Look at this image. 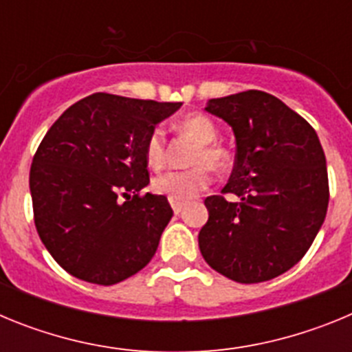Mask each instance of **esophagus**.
I'll return each instance as SVG.
<instances>
[{"mask_svg":"<svg viewBox=\"0 0 352 352\" xmlns=\"http://www.w3.org/2000/svg\"><path fill=\"white\" fill-rule=\"evenodd\" d=\"M170 206H173V211L176 214L182 213V210L185 208V203H182V201H170Z\"/></svg>","mask_w":352,"mask_h":352,"instance_id":"1","label":"esophagus"}]
</instances>
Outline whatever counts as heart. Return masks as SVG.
Listing matches in <instances>:
<instances>
[{"mask_svg":"<svg viewBox=\"0 0 352 352\" xmlns=\"http://www.w3.org/2000/svg\"><path fill=\"white\" fill-rule=\"evenodd\" d=\"M178 132L185 133L197 142L190 162L197 166L183 170H167L153 179L155 194L166 195L170 201H188L204 190L211 182L210 165L213 169H222L227 162L226 149L214 144L219 130L213 121L204 114H188L176 123ZM144 157L151 169H160L166 162V135L164 130L155 129L149 132L144 144Z\"/></svg>","mask_w":352,"mask_h":352,"instance_id":"1","label":"heart"}]
</instances>
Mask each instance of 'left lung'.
Returning <instances> with one entry per match:
<instances>
[{
  "instance_id": "left-lung-1",
  "label": "left lung",
  "mask_w": 352,
  "mask_h": 352,
  "mask_svg": "<svg viewBox=\"0 0 352 352\" xmlns=\"http://www.w3.org/2000/svg\"><path fill=\"white\" fill-rule=\"evenodd\" d=\"M208 113L231 125L236 158L222 194L210 195L199 248L214 272L239 284L272 280L307 254L329 201L326 157L307 120L270 93L211 98Z\"/></svg>"
}]
</instances>
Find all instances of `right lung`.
<instances>
[{
	"instance_id": "add662e5",
	"label": "right lung",
	"mask_w": 352,
	"mask_h": 352,
	"mask_svg": "<svg viewBox=\"0 0 352 352\" xmlns=\"http://www.w3.org/2000/svg\"><path fill=\"white\" fill-rule=\"evenodd\" d=\"M182 102L93 93L65 111L36 149L30 170L35 226L65 272L113 285L141 272L173 217L149 183L144 144Z\"/></svg>"
}]
</instances>
